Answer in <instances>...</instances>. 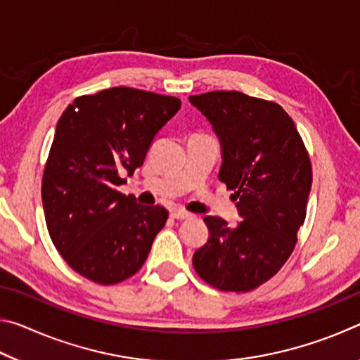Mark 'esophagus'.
Wrapping results in <instances>:
<instances>
[{
    "mask_svg": "<svg viewBox=\"0 0 360 360\" xmlns=\"http://www.w3.org/2000/svg\"><path fill=\"white\" fill-rule=\"evenodd\" d=\"M172 217L173 219H188V217H192V214L188 211H186V210H181V208H178V210H173L172 211Z\"/></svg>",
    "mask_w": 360,
    "mask_h": 360,
    "instance_id": "34e87169",
    "label": "esophagus"
}]
</instances>
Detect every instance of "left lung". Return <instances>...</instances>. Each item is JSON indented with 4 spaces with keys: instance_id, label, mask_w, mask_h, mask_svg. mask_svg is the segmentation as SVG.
<instances>
[{
    "instance_id": "left-lung-1",
    "label": "left lung",
    "mask_w": 360,
    "mask_h": 360,
    "mask_svg": "<svg viewBox=\"0 0 360 360\" xmlns=\"http://www.w3.org/2000/svg\"><path fill=\"white\" fill-rule=\"evenodd\" d=\"M222 146L219 172L233 191L243 221L229 227L206 216L210 238L197 249V275L224 292H249L281 270L307 217L313 169L290 115L278 105L241 92L188 96Z\"/></svg>"
}]
</instances>
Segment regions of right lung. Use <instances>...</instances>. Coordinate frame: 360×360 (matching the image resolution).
Segmentation results:
<instances>
[{
  "label": "right lung",
  "mask_w": 360,
  "mask_h": 360,
  "mask_svg": "<svg viewBox=\"0 0 360 360\" xmlns=\"http://www.w3.org/2000/svg\"><path fill=\"white\" fill-rule=\"evenodd\" d=\"M181 100L131 87L82 95L58 119L42 174V206L53 246L96 284L129 279L148 259L168 211L138 205L117 187L143 165L157 131Z\"/></svg>",
  "instance_id": "add662e5"
}]
</instances>
